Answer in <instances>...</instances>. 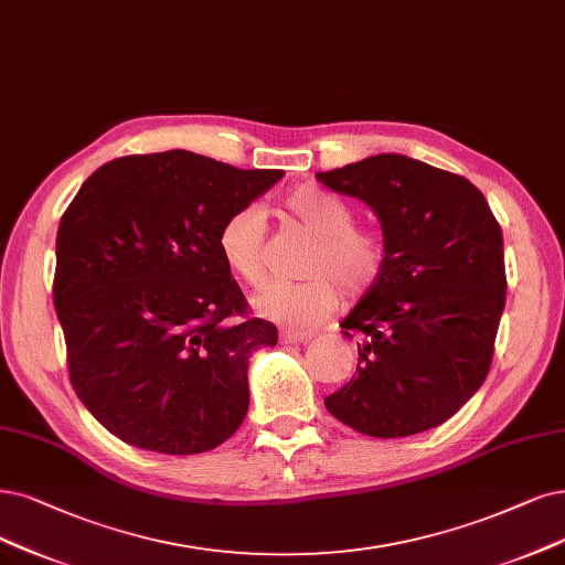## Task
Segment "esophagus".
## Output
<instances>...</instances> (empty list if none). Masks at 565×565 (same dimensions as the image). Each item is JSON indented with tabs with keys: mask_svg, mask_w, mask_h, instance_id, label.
<instances>
[{
	"mask_svg": "<svg viewBox=\"0 0 565 565\" xmlns=\"http://www.w3.org/2000/svg\"><path fill=\"white\" fill-rule=\"evenodd\" d=\"M312 338V333L308 331H295V329H282L280 331V343L289 345V343H308Z\"/></svg>",
	"mask_w": 565,
	"mask_h": 565,
	"instance_id": "1",
	"label": "esophagus"
}]
</instances>
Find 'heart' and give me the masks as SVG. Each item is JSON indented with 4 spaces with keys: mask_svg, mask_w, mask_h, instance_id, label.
Masks as SVG:
<instances>
[{
    "mask_svg": "<svg viewBox=\"0 0 565 565\" xmlns=\"http://www.w3.org/2000/svg\"><path fill=\"white\" fill-rule=\"evenodd\" d=\"M287 217L315 236L303 270L310 278L299 282H274L255 299L266 320L295 329L324 322L345 295L361 297L382 278L387 245L375 230L356 227L354 211L343 199L318 188H297L282 199ZM220 257L232 274L250 287L266 282V222L262 211L245 206L222 222L217 234Z\"/></svg>",
    "mask_w": 565,
    "mask_h": 565,
    "instance_id": "b5f03b06",
    "label": "heart"
}]
</instances>
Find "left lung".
<instances>
[{
    "mask_svg": "<svg viewBox=\"0 0 565 565\" xmlns=\"http://www.w3.org/2000/svg\"><path fill=\"white\" fill-rule=\"evenodd\" d=\"M373 209L387 245L382 278L348 318L356 375L327 411L373 438H405L452 417L489 373L505 308L503 234L463 175L405 154L318 173Z\"/></svg>",
    "mask_w": 565,
    "mask_h": 565,
    "instance_id": "8db88e82",
    "label": "left lung"
}]
</instances>
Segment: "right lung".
Masks as SVG:
<instances>
[{"label":"right lung","mask_w":565,"mask_h":565,"mask_svg":"<svg viewBox=\"0 0 565 565\" xmlns=\"http://www.w3.org/2000/svg\"><path fill=\"white\" fill-rule=\"evenodd\" d=\"M280 178L190 150L127 154L64 211L53 299L70 377L127 445L199 455L243 424L247 359L278 329L247 315L217 234Z\"/></svg>","instance_id":"add662e5"}]
</instances>
